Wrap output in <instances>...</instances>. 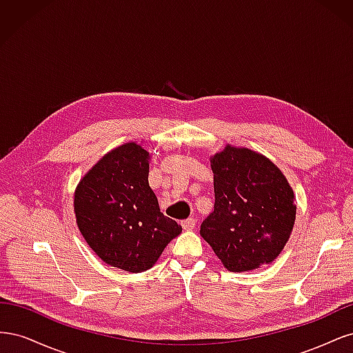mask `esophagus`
<instances>
[{"mask_svg":"<svg viewBox=\"0 0 353 353\" xmlns=\"http://www.w3.org/2000/svg\"><path fill=\"white\" fill-rule=\"evenodd\" d=\"M181 225H183L184 230L190 231V230H194L196 227V219L194 218H188V219H184L183 222H181Z\"/></svg>","mask_w":353,"mask_h":353,"instance_id":"1","label":"esophagus"}]
</instances>
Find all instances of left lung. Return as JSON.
Returning a JSON list of instances; mask_svg holds the SVG:
<instances>
[{"label": "left lung", "mask_w": 353, "mask_h": 353, "mask_svg": "<svg viewBox=\"0 0 353 353\" xmlns=\"http://www.w3.org/2000/svg\"><path fill=\"white\" fill-rule=\"evenodd\" d=\"M215 208L200 236L231 272L271 263L290 239L296 197L281 170L250 148L227 144L210 157Z\"/></svg>", "instance_id": "1"}]
</instances>
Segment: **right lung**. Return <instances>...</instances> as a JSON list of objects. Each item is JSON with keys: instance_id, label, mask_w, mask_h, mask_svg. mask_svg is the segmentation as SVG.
<instances>
[{"instance_id": "add662e5", "label": "right lung", "mask_w": 353, "mask_h": 353, "mask_svg": "<svg viewBox=\"0 0 353 353\" xmlns=\"http://www.w3.org/2000/svg\"><path fill=\"white\" fill-rule=\"evenodd\" d=\"M148 168L150 153L135 141L125 143L105 153L73 194L78 228L92 252L132 274L150 270L183 231L160 212Z\"/></svg>"}]
</instances>
